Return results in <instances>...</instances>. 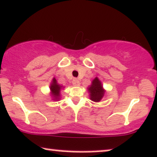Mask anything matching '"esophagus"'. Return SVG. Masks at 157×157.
I'll list each match as a JSON object with an SVG mask.
<instances>
[{
	"instance_id": "34e87169",
	"label": "esophagus",
	"mask_w": 157,
	"mask_h": 157,
	"mask_svg": "<svg viewBox=\"0 0 157 157\" xmlns=\"http://www.w3.org/2000/svg\"><path fill=\"white\" fill-rule=\"evenodd\" d=\"M73 84L74 86H79V84H80V82H79L78 78H74L73 80Z\"/></svg>"
}]
</instances>
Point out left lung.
I'll use <instances>...</instances> for the list:
<instances>
[{"label":"left lung","mask_w":157,"mask_h":157,"mask_svg":"<svg viewBox=\"0 0 157 157\" xmlns=\"http://www.w3.org/2000/svg\"><path fill=\"white\" fill-rule=\"evenodd\" d=\"M88 90L90 93V99L95 102L100 101L104 95V90H103L101 83L97 77L93 81L91 86H89Z\"/></svg>","instance_id":"8db88e82"}]
</instances>
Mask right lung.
Listing matches in <instances>:
<instances>
[{"label": "right lung", "instance_id": "right-lung-1", "mask_svg": "<svg viewBox=\"0 0 157 157\" xmlns=\"http://www.w3.org/2000/svg\"><path fill=\"white\" fill-rule=\"evenodd\" d=\"M61 88H62V86L57 84L56 78H53L52 81V84H51V90L52 95L54 97L55 99H56V100H58L59 97Z\"/></svg>", "mask_w": 157, "mask_h": 157}]
</instances>
